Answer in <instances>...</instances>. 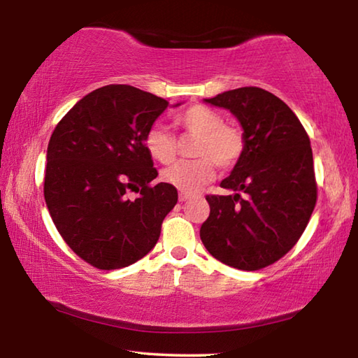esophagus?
<instances>
[{
  "mask_svg": "<svg viewBox=\"0 0 358 358\" xmlns=\"http://www.w3.org/2000/svg\"><path fill=\"white\" fill-rule=\"evenodd\" d=\"M194 196L192 194H189V192H180V196H178V199H180V202H186V201H191Z\"/></svg>",
  "mask_w": 358,
  "mask_h": 358,
  "instance_id": "obj_1",
  "label": "esophagus"
}]
</instances>
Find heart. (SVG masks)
Wrapping results in <instances>:
<instances>
[{
	"mask_svg": "<svg viewBox=\"0 0 358 358\" xmlns=\"http://www.w3.org/2000/svg\"><path fill=\"white\" fill-rule=\"evenodd\" d=\"M186 134L197 137L192 155L196 159L178 161L162 173L169 185L183 192H196L215 178L216 166L234 167L245 151V136L238 128L224 123V117L211 107L196 104L175 117ZM150 156L161 164H171L178 153V141L166 126L153 124L145 136Z\"/></svg>",
	"mask_w": 358,
	"mask_h": 358,
	"instance_id": "1",
	"label": "heart"
}]
</instances>
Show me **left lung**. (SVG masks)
I'll return each instance as SVG.
<instances>
[{
  "instance_id": "obj_1",
  "label": "left lung",
  "mask_w": 358,
  "mask_h": 358,
  "mask_svg": "<svg viewBox=\"0 0 358 358\" xmlns=\"http://www.w3.org/2000/svg\"><path fill=\"white\" fill-rule=\"evenodd\" d=\"M208 104L238 118L245 151L221 187L210 194L201 227L207 251L220 262L254 271L280 260L305 232L317 201L313 150L305 128L286 102L257 87L221 93Z\"/></svg>"
}]
</instances>
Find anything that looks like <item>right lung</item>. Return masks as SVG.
Returning <instances> with one entry per match:
<instances>
[{"label": "right lung", "mask_w": 358, "mask_h": 358, "mask_svg": "<svg viewBox=\"0 0 358 358\" xmlns=\"http://www.w3.org/2000/svg\"><path fill=\"white\" fill-rule=\"evenodd\" d=\"M167 106L131 85H107L78 101L50 137L48 213L66 245L96 268H123L147 256L178 201L175 186L153 185L157 171L145 147Z\"/></svg>", "instance_id": "right-lung-1"}]
</instances>
